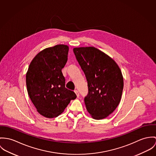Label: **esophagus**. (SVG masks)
<instances>
[{
    "label": "esophagus",
    "mask_w": 156,
    "mask_h": 156,
    "mask_svg": "<svg viewBox=\"0 0 156 156\" xmlns=\"http://www.w3.org/2000/svg\"><path fill=\"white\" fill-rule=\"evenodd\" d=\"M74 91H75V93H76V94L77 97H79V96H80V93H79V91H78L77 90H75Z\"/></svg>",
    "instance_id": "34e87169"
}]
</instances>
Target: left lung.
Returning <instances> with one entry per match:
<instances>
[{
	"instance_id": "8db88e82",
	"label": "left lung",
	"mask_w": 156,
	"mask_h": 156,
	"mask_svg": "<svg viewBox=\"0 0 156 156\" xmlns=\"http://www.w3.org/2000/svg\"><path fill=\"white\" fill-rule=\"evenodd\" d=\"M73 51L87 81V110L96 120L105 119L120 102L124 86L121 70L113 59L94 47L75 48Z\"/></svg>"
}]
</instances>
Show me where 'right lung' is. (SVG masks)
I'll list each match as a JSON object with an SVG mask.
<instances>
[{"mask_svg": "<svg viewBox=\"0 0 156 156\" xmlns=\"http://www.w3.org/2000/svg\"><path fill=\"white\" fill-rule=\"evenodd\" d=\"M69 47L57 45L39 52L31 62L26 74L28 94L37 112L54 118L63 112L76 95L65 87L62 72L68 61Z\"/></svg>", "mask_w": 156, "mask_h": 156, "instance_id": "1", "label": "right lung"}]
</instances>
